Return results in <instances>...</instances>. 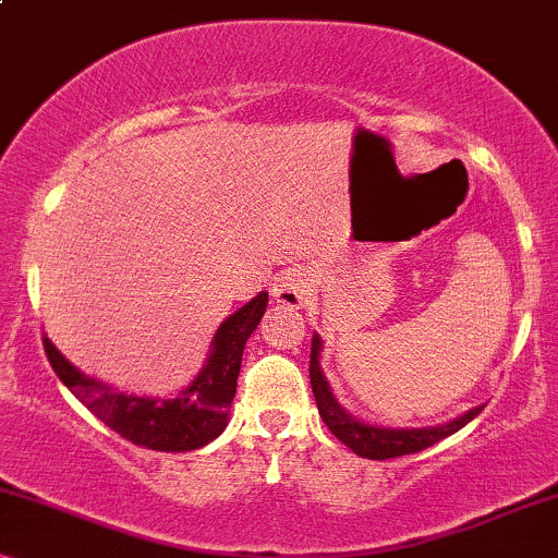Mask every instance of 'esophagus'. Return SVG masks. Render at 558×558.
Returning a JSON list of instances; mask_svg holds the SVG:
<instances>
[{
	"label": "esophagus",
	"mask_w": 558,
	"mask_h": 558,
	"mask_svg": "<svg viewBox=\"0 0 558 558\" xmlns=\"http://www.w3.org/2000/svg\"><path fill=\"white\" fill-rule=\"evenodd\" d=\"M312 292H315V274L302 269V266L277 274L271 284L274 300L287 304V307H304Z\"/></svg>",
	"instance_id": "34e87169"
}]
</instances>
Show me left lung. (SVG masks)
<instances>
[{
  "instance_id": "left-lung-1",
  "label": "left lung",
  "mask_w": 558,
  "mask_h": 558,
  "mask_svg": "<svg viewBox=\"0 0 558 558\" xmlns=\"http://www.w3.org/2000/svg\"><path fill=\"white\" fill-rule=\"evenodd\" d=\"M319 357H323V338L315 332L312 335V350H310V384L312 393H315L317 411L323 416L335 437H338L342 445L353 449L357 457H365V460H391V457H403L422 452V449L437 445L439 439L449 437V434L460 432L464 424H470L483 407H475L464 411L457 418H449L445 424L437 426H380L371 422H361L353 414H348L345 409L340 407V401L335 399L330 380L325 378L323 365H319Z\"/></svg>"
}]
</instances>
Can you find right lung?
<instances>
[{
    "label": "right lung",
    "instance_id": "obj_1",
    "mask_svg": "<svg viewBox=\"0 0 558 558\" xmlns=\"http://www.w3.org/2000/svg\"><path fill=\"white\" fill-rule=\"evenodd\" d=\"M266 304L269 294L258 292L254 300L226 317L213 335L203 368L170 399L117 391L104 380L75 368L48 338H45V353L68 391L109 429L132 445L155 452H190L220 437L228 426L243 348L262 323Z\"/></svg>",
    "mask_w": 558,
    "mask_h": 558
}]
</instances>
